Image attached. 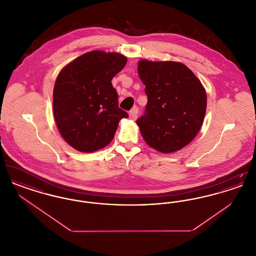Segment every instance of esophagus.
<instances>
[{"mask_svg":"<svg viewBox=\"0 0 256 256\" xmlns=\"http://www.w3.org/2000/svg\"><path fill=\"white\" fill-rule=\"evenodd\" d=\"M138 112H139L138 108H134L132 110L130 111V113H128V115H130V119H132V120H135V119L137 118Z\"/></svg>","mask_w":256,"mask_h":256,"instance_id":"esophagus-1","label":"esophagus"}]
</instances>
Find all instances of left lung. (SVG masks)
I'll list each match as a JSON object with an SVG mask.
<instances>
[{
	"label": "left lung",
	"instance_id": "left-lung-1",
	"mask_svg": "<svg viewBox=\"0 0 256 256\" xmlns=\"http://www.w3.org/2000/svg\"><path fill=\"white\" fill-rule=\"evenodd\" d=\"M148 104L136 122L146 144L163 154L188 145L200 132L206 111V93L187 66L174 61L138 63Z\"/></svg>",
	"mask_w": 256,
	"mask_h": 256
}]
</instances>
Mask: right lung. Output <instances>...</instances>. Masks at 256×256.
<instances>
[{
    "label": "right lung",
    "instance_id": "1",
    "mask_svg": "<svg viewBox=\"0 0 256 256\" xmlns=\"http://www.w3.org/2000/svg\"><path fill=\"white\" fill-rule=\"evenodd\" d=\"M126 63L117 52L92 50L66 65L58 74L52 95L54 116L63 139L76 150L93 152L112 141L120 120L111 80Z\"/></svg>",
    "mask_w": 256,
    "mask_h": 256
}]
</instances>
